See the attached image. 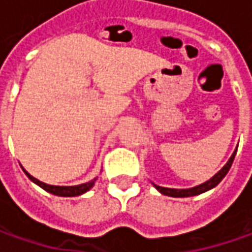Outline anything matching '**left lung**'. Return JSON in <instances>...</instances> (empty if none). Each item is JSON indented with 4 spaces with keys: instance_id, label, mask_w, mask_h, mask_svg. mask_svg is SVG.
<instances>
[{
    "instance_id": "8db88e82",
    "label": "left lung",
    "mask_w": 252,
    "mask_h": 252,
    "mask_svg": "<svg viewBox=\"0 0 252 252\" xmlns=\"http://www.w3.org/2000/svg\"><path fill=\"white\" fill-rule=\"evenodd\" d=\"M237 147H236L234 153L231 154V157L228 158L227 162L224 164V167L220 169L218 174H215L212 178L208 179V181H206V182H203V184H200V185H196V187H193V188H187V189L164 188V187H158V185H156V184H153V185H154V188L157 189L160 193L165 195V196H172V198H189V196H196V195H200V193H203V192H208V190L213 189L215 187H218L219 184H220V181L226 177V174L228 172V169H230L231 164H233V161H234L236 153H237Z\"/></svg>"
}]
</instances>
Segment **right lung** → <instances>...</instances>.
<instances>
[{
	"label": "right lung",
	"mask_w": 252,
	"mask_h": 252,
	"mask_svg": "<svg viewBox=\"0 0 252 252\" xmlns=\"http://www.w3.org/2000/svg\"><path fill=\"white\" fill-rule=\"evenodd\" d=\"M24 172L28 175V178L31 179L32 182H34L36 185H39L40 188H43L44 190H47L49 193H53V195H57V196H65V198L78 196V195H83L85 192H88V190L94 187L95 181L98 179L94 178L92 181H90V182H85V184H81V185H74V187H59V185H49V184H44L42 181L36 179L34 177H32L26 169H24Z\"/></svg>",
	"instance_id": "add662e5"
}]
</instances>
